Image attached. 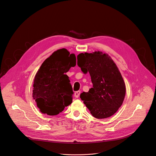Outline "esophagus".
I'll list each match as a JSON object with an SVG mask.
<instances>
[{"label":"esophagus","mask_w":156,"mask_h":156,"mask_svg":"<svg viewBox=\"0 0 156 156\" xmlns=\"http://www.w3.org/2000/svg\"><path fill=\"white\" fill-rule=\"evenodd\" d=\"M80 93H81V91H76V92L75 93V97L76 98H78L80 96Z\"/></svg>","instance_id":"34e87169"}]
</instances>
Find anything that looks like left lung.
I'll use <instances>...</instances> for the list:
<instances>
[{"label":"left lung","mask_w":156,"mask_h":156,"mask_svg":"<svg viewBox=\"0 0 156 156\" xmlns=\"http://www.w3.org/2000/svg\"><path fill=\"white\" fill-rule=\"evenodd\" d=\"M77 64L81 71L91 76L93 87L83 92L80 98L96 119L113 115L123 104L125 84L113 60L102 52L81 53Z\"/></svg>","instance_id":"1"}]
</instances>
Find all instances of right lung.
<instances>
[{
  "label": "right lung",
  "mask_w": 156,
  "mask_h": 156,
  "mask_svg": "<svg viewBox=\"0 0 156 156\" xmlns=\"http://www.w3.org/2000/svg\"><path fill=\"white\" fill-rule=\"evenodd\" d=\"M76 57L66 49L55 51L42 63L33 83V98L43 114L56 115L72 102L73 91L65 73L76 65Z\"/></svg>",
  "instance_id": "obj_1"
}]
</instances>
